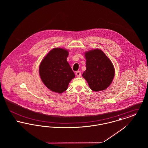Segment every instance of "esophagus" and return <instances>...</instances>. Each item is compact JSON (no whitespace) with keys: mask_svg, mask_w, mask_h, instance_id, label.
<instances>
[{"mask_svg":"<svg viewBox=\"0 0 148 148\" xmlns=\"http://www.w3.org/2000/svg\"><path fill=\"white\" fill-rule=\"evenodd\" d=\"M76 75L77 77H81V72L80 71H77L76 72Z\"/></svg>","mask_w":148,"mask_h":148,"instance_id":"obj_1","label":"esophagus"}]
</instances>
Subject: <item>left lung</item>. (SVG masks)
<instances>
[{"instance_id":"1","label":"left lung","mask_w":148,"mask_h":148,"mask_svg":"<svg viewBox=\"0 0 148 148\" xmlns=\"http://www.w3.org/2000/svg\"><path fill=\"white\" fill-rule=\"evenodd\" d=\"M86 71L83 77L94 92L106 89L112 83L115 70L113 64L104 53L100 49L92 50L85 54Z\"/></svg>"}]
</instances>
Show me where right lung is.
Returning a JSON list of instances; mask_svg holds the SVG:
<instances>
[{"mask_svg": "<svg viewBox=\"0 0 148 148\" xmlns=\"http://www.w3.org/2000/svg\"><path fill=\"white\" fill-rule=\"evenodd\" d=\"M67 50L54 48L42 59L39 74L43 83L50 90L58 93L65 92L75 74L66 61Z\"/></svg>", "mask_w": 148, "mask_h": 148, "instance_id": "add662e5", "label": "right lung"}]
</instances>
